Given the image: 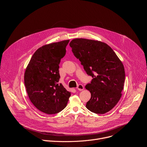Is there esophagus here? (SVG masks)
Masks as SVG:
<instances>
[{
    "label": "esophagus",
    "instance_id": "esophagus-1",
    "mask_svg": "<svg viewBox=\"0 0 147 147\" xmlns=\"http://www.w3.org/2000/svg\"><path fill=\"white\" fill-rule=\"evenodd\" d=\"M77 89L80 91H82L84 90V86L82 84H78L77 87Z\"/></svg>",
    "mask_w": 147,
    "mask_h": 147
}]
</instances>
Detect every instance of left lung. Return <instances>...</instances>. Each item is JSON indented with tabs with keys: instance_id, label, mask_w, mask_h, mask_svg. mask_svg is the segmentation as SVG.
<instances>
[{
	"instance_id": "obj_1",
	"label": "left lung",
	"mask_w": 147,
	"mask_h": 147,
	"mask_svg": "<svg viewBox=\"0 0 147 147\" xmlns=\"http://www.w3.org/2000/svg\"><path fill=\"white\" fill-rule=\"evenodd\" d=\"M69 45L87 74L93 78L86 86L91 94L86 108L97 114L107 113L121 96L125 80L122 62L109 45L100 41L76 38Z\"/></svg>"
}]
</instances>
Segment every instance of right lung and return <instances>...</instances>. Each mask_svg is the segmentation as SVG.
Masks as SVG:
<instances>
[{
  "label": "right lung",
  "instance_id": "1",
  "mask_svg": "<svg viewBox=\"0 0 147 147\" xmlns=\"http://www.w3.org/2000/svg\"><path fill=\"white\" fill-rule=\"evenodd\" d=\"M69 40L44 45L32 55L24 73V84L34 105L47 114H55L64 109L71 93L61 84L59 63L66 55Z\"/></svg>",
  "mask_w": 147,
  "mask_h": 147
}]
</instances>
